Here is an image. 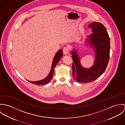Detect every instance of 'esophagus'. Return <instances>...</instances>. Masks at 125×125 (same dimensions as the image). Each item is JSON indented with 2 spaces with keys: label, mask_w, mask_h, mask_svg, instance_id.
<instances>
[{
  "label": "esophagus",
  "mask_w": 125,
  "mask_h": 125,
  "mask_svg": "<svg viewBox=\"0 0 125 125\" xmlns=\"http://www.w3.org/2000/svg\"><path fill=\"white\" fill-rule=\"evenodd\" d=\"M68 48L67 47H65L63 49V53L64 55H66L67 53H68L69 51H68Z\"/></svg>",
  "instance_id": "34e87169"
}]
</instances>
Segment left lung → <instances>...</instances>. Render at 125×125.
<instances>
[{"label": "left lung", "instance_id": "obj_1", "mask_svg": "<svg viewBox=\"0 0 125 125\" xmlns=\"http://www.w3.org/2000/svg\"><path fill=\"white\" fill-rule=\"evenodd\" d=\"M92 28V33L88 36L89 44L94 49L95 60L90 68H85L80 64L79 56L75 51L71 54L73 76L78 82L87 83L96 79L105 71L110 58V38L104 26L98 22H94L88 25Z\"/></svg>", "mask_w": 125, "mask_h": 125}]
</instances>
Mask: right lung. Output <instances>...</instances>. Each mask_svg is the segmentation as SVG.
<instances>
[{"label": "right lung", "mask_w": 125, "mask_h": 125, "mask_svg": "<svg viewBox=\"0 0 125 125\" xmlns=\"http://www.w3.org/2000/svg\"><path fill=\"white\" fill-rule=\"evenodd\" d=\"M62 54H63V52H62V50H59L58 51V52L56 53L54 58L51 71L50 72L49 74L46 78H44V79H42V80H41L39 81H28V80H27V81H28L29 82H30L31 83L36 84V85H44V84H48V83H49L51 81V80H52V78L53 77L54 69L55 67L56 66V65H57L58 62L59 61V60L62 57Z\"/></svg>", "instance_id": "1"}]
</instances>
